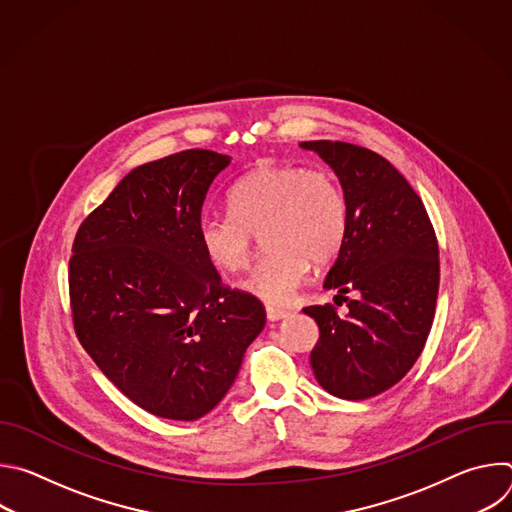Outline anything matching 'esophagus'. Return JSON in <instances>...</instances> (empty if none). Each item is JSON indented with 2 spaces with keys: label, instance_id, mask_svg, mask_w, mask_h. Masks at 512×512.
Wrapping results in <instances>:
<instances>
[{
  "label": "esophagus",
  "instance_id": "esophagus-1",
  "mask_svg": "<svg viewBox=\"0 0 512 512\" xmlns=\"http://www.w3.org/2000/svg\"><path fill=\"white\" fill-rule=\"evenodd\" d=\"M265 314H267V320H271V322H277V320H283V318L289 316V312L279 310V308H273V306H267V308H265Z\"/></svg>",
  "mask_w": 512,
  "mask_h": 512
}]
</instances>
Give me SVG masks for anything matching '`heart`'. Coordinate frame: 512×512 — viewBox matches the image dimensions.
Masks as SVG:
<instances>
[{"mask_svg":"<svg viewBox=\"0 0 512 512\" xmlns=\"http://www.w3.org/2000/svg\"><path fill=\"white\" fill-rule=\"evenodd\" d=\"M231 212L204 214L198 243L204 257L225 273L245 269L255 233L267 253L239 281L245 294L285 306L316 265L332 261L348 235V202L338 178L324 168L261 164L229 192Z\"/></svg>","mask_w":512,"mask_h":512,"instance_id":"heart-1","label":"heart"}]
</instances>
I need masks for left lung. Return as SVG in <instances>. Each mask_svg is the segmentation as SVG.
Masks as SVG:
<instances>
[{"label":"left lung","instance_id":"left-lung-1","mask_svg":"<svg viewBox=\"0 0 512 512\" xmlns=\"http://www.w3.org/2000/svg\"><path fill=\"white\" fill-rule=\"evenodd\" d=\"M338 176L348 202V235L324 287L356 290L346 314L310 306L320 340L310 364L330 395L360 401L399 383L431 330L440 257L421 198L379 154L344 141H302Z\"/></svg>","mask_w":512,"mask_h":512}]
</instances>
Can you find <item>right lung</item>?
<instances>
[{
  "instance_id": "1",
  "label": "right lung",
  "mask_w": 512,
  "mask_h": 512,
  "mask_svg": "<svg viewBox=\"0 0 512 512\" xmlns=\"http://www.w3.org/2000/svg\"><path fill=\"white\" fill-rule=\"evenodd\" d=\"M231 156L186 150L131 170L79 229L68 263L75 330L103 375L152 415L194 421L233 387L263 304L223 285L198 243Z\"/></svg>"
}]
</instances>
